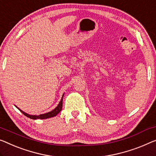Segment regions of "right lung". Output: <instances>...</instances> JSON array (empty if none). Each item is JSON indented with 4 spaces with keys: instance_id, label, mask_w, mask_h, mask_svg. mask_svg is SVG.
Here are the masks:
<instances>
[{
    "instance_id": "1",
    "label": "right lung",
    "mask_w": 156,
    "mask_h": 156,
    "mask_svg": "<svg viewBox=\"0 0 156 156\" xmlns=\"http://www.w3.org/2000/svg\"><path fill=\"white\" fill-rule=\"evenodd\" d=\"M64 94L62 95L61 101H59V104H58V106H57V107H56L55 109H53L52 111H50V112L44 113V114H41V115H29V114H28V113L24 112V111L21 110V109H20L18 107H17V106H16V107H17L19 109V110H20L21 112H22L24 115H26L27 117H28V118H31V119H34V120H36V119H46V118H52V117H54V116L57 115L58 113H59L60 111H61L62 108V101H63Z\"/></svg>"
}]
</instances>
